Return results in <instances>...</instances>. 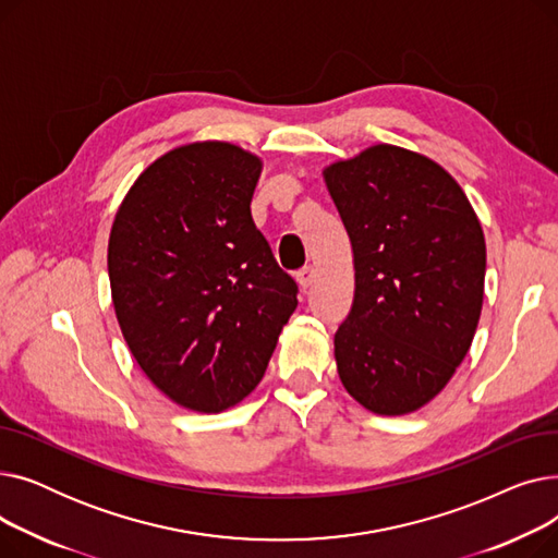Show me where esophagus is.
<instances>
[{"instance_id":"obj_1","label":"esophagus","mask_w":558,"mask_h":558,"mask_svg":"<svg viewBox=\"0 0 558 558\" xmlns=\"http://www.w3.org/2000/svg\"><path fill=\"white\" fill-rule=\"evenodd\" d=\"M314 278H316L314 267H305V269H301L299 276H296V280H299V284H301L303 291H307V289L314 284Z\"/></svg>"}]
</instances>
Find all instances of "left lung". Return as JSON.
<instances>
[{"mask_svg": "<svg viewBox=\"0 0 558 558\" xmlns=\"http://www.w3.org/2000/svg\"><path fill=\"white\" fill-rule=\"evenodd\" d=\"M324 175L355 257L339 377L379 416L416 412L450 383L480 324V219L441 165L400 146L375 144Z\"/></svg>", "mask_w": 558, "mask_h": 558, "instance_id": "1", "label": "left lung"}]
</instances>
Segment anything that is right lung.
<instances>
[{"label": "right lung", "mask_w": 558, "mask_h": 558, "mask_svg": "<svg viewBox=\"0 0 558 558\" xmlns=\"http://www.w3.org/2000/svg\"><path fill=\"white\" fill-rule=\"evenodd\" d=\"M259 171L228 142L179 146L140 173L112 221L122 335L146 377L192 412L244 400L299 305L296 280L251 217Z\"/></svg>", "instance_id": "obj_1"}]
</instances>
